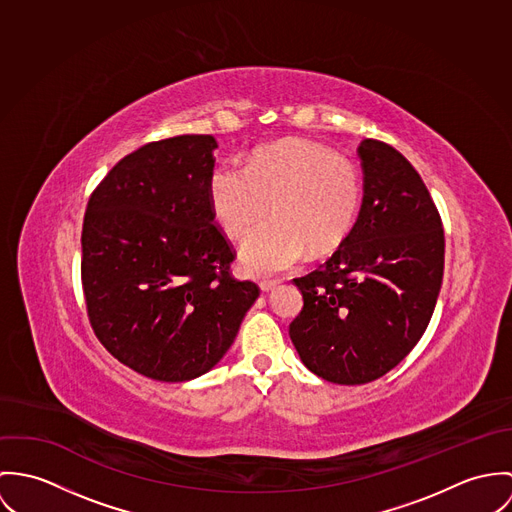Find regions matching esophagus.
Masks as SVG:
<instances>
[{
	"label": "esophagus",
	"mask_w": 512,
	"mask_h": 512,
	"mask_svg": "<svg viewBox=\"0 0 512 512\" xmlns=\"http://www.w3.org/2000/svg\"><path fill=\"white\" fill-rule=\"evenodd\" d=\"M277 281H261V283H259V286H261V290H263V292H271V290H275V288H277Z\"/></svg>",
	"instance_id": "obj_1"
}]
</instances>
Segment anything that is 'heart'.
I'll return each instance as SVG.
<instances>
[{
  "label": "heart",
  "mask_w": 512,
  "mask_h": 512,
  "mask_svg": "<svg viewBox=\"0 0 512 512\" xmlns=\"http://www.w3.org/2000/svg\"><path fill=\"white\" fill-rule=\"evenodd\" d=\"M210 202L229 237H243L239 249L249 275H277L296 267L308 253L326 255L340 247L355 226L361 206V178L355 165L330 149L304 141H283L255 151L247 163L231 159L210 176Z\"/></svg>",
  "instance_id": "b5f03b06"
}]
</instances>
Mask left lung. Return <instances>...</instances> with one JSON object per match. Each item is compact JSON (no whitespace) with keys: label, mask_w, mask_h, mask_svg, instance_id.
I'll use <instances>...</instances> for the list:
<instances>
[{"label":"left lung","mask_w":512,"mask_h":512,"mask_svg":"<svg viewBox=\"0 0 512 512\" xmlns=\"http://www.w3.org/2000/svg\"><path fill=\"white\" fill-rule=\"evenodd\" d=\"M357 153L359 218L320 269L294 279L304 306L288 328L302 363L338 385L397 367L426 332L444 277V228L420 174L383 141Z\"/></svg>","instance_id":"8db88e82"}]
</instances>
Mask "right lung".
<instances>
[{"label":"right lung","mask_w":512,"mask_h":512,"mask_svg":"<svg viewBox=\"0 0 512 512\" xmlns=\"http://www.w3.org/2000/svg\"><path fill=\"white\" fill-rule=\"evenodd\" d=\"M212 135L153 141L92 192L82 226V288L96 338L117 361L165 383L208 373L259 296L235 281L214 226Z\"/></svg>","instance_id":"1"}]
</instances>
